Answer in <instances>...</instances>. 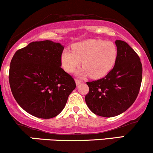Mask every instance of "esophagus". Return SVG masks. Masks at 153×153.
<instances>
[{
	"mask_svg": "<svg viewBox=\"0 0 153 153\" xmlns=\"http://www.w3.org/2000/svg\"><path fill=\"white\" fill-rule=\"evenodd\" d=\"M75 82H76V85H79V84L82 83V81L79 80V79H75Z\"/></svg>",
	"mask_w": 153,
	"mask_h": 153,
	"instance_id": "34e87169",
	"label": "esophagus"
}]
</instances>
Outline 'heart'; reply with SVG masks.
Segmentation results:
<instances>
[{
	"label": "heart",
	"mask_w": 153,
	"mask_h": 153,
	"mask_svg": "<svg viewBox=\"0 0 153 153\" xmlns=\"http://www.w3.org/2000/svg\"><path fill=\"white\" fill-rule=\"evenodd\" d=\"M117 58V48L110 41L86 39L72 45L71 49L65 48L61 56L62 67L71 73L80 65L82 68L78 75H90L93 78H102L113 69Z\"/></svg>",
	"instance_id": "b5f03b06"
}]
</instances>
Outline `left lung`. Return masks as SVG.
<instances>
[{"mask_svg":"<svg viewBox=\"0 0 153 153\" xmlns=\"http://www.w3.org/2000/svg\"><path fill=\"white\" fill-rule=\"evenodd\" d=\"M117 58L104 78L87 82L85 101L95 114L112 117L122 114L135 101L140 89L143 66L139 56L123 41L116 40Z\"/></svg>","mask_w":153,"mask_h":153,"instance_id":"8db88e82","label":"left lung"}]
</instances>
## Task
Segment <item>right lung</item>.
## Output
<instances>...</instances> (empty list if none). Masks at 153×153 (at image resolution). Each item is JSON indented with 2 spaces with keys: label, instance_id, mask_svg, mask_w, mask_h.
I'll use <instances>...</instances> for the list:
<instances>
[{
  "label": "right lung",
  "instance_id": "obj_1",
  "mask_svg": "<svg viewBox=\"0 0 153 153\" xmlns=\"http://www.w3.org/2000/svg\"><path fill=\"white\" fill-rule=\"evenodd\" d=\"M64 46L49 40L33 41L16 52L9 69L12 94L21 108L39 118L57 116L76 83L62 68Z\"/></svg>",
  "mask_w": 153,
  "mask_h": 153
}]
</instances>
